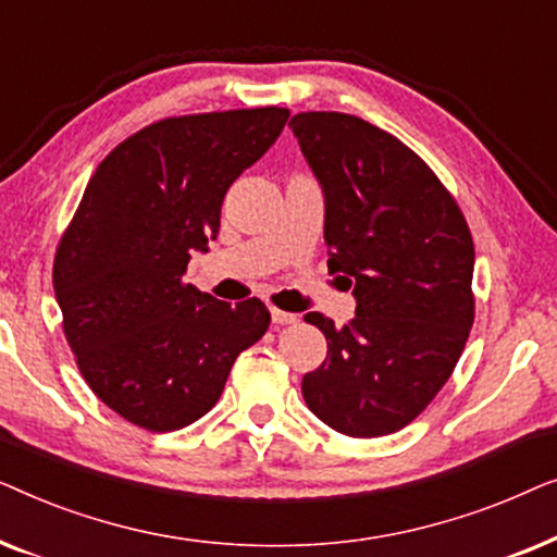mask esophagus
<instances>
[{
  "mask_svg": "<svg viewBox=\"0 0 557 557\" xmlns=\"http://www.w3.org/2000/svg\"><path fill=\"white\" fill-rule=\"evenodd\" d=\"M271 322H273V326H288V324L299 322V317L292 314V311H281L276 307H271Z\"/></svg>",
  "mask_w": 557,
  "mask_h": 557,
  "instance_id": "esophagus-1",
  "label": "esophagus"
}]
</instances>
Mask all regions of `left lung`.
Listing matches in <instances>:
<instances>
[{
	"label": "left lung",
	"mask_w": 557,
	"mask_h": 557,
	"mask_svg": "<svg viewBox=\"0 0 557 557\" xmlns=\"http://www.w3.org/2000/svg\"><path fill=\"white\" fill-rule=\"evenodd\" d=\"M324 195L330 273L355 286V319L309 311L326 357L301 380L319 421L352 438L408 425L451 377L474 324V243L459 205L416 151L334 111L288 121Z\"/></svg>",
	"instance_id": "obj_1"
}]
</instances>
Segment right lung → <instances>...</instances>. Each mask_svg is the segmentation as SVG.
Instances as JSON below:
<instances>
[{"mask_svg": "<svg viewBox=\"0 0 557 557\" xmlns=\"http://www.w3.org/2000/svg\"><path fill=\"white\" fill-rule=\"evenodd\" d=\"M286 109L157 121L98 164L60 240L52 284L81 375L147 431H177L215 406L243 349L269 330L263 301L185 284L218 238L227 187L284 132Z\"/></svg>", "mask_w": 557, "mask_h": 557, "instance_id": "right-lung-1", "label": "right lung"}]
</instances>
